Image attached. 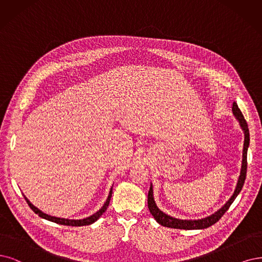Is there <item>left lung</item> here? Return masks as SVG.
<instances>
[{
  "label": "left lung",
  "mask_w": 262,
  "mask_h": 262,
  "mask_svg": "<svg viewBox=\"0 0 262 262\" xmlns=\"http://www.w3.org/2000/svg\"><path fill=\"white\" fill-rule=\"evenodd\" d=\"M232 112H233V115L235 116V119L238 121L239 126L242 130L244 132V147H243V156H242V167H241V172L237 179V183L235 190L233 192V194L231 195V198L226 202V204L220 207L217 211H215L214 214H211L205 218H201V219H193V220H188V219H178L175 217H171L165 212H163L157 205L156 201H154V195H153V186L152 183L150 185V190L148 193V207L151 212V215L154 217L158 221V224L167 227V228H172V229H183V230H202V229H206L214 224L224 216L225 212L229 209L232 203L234 202L236 196L239 194V192L244 186V182L246 179V170H247V150L249 147V130H248V125L244 119V115L242 114L238 105L236 102H233V106H232Z\"/></svg>",
  "instance_id": "obj_1"
}]
</instances>
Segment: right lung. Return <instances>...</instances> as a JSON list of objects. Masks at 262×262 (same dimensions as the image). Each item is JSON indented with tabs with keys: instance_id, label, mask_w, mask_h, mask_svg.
Segmentation results:
<instances>
[{
	"instance_id": "1",
	"label": "right lung",
	"mask_w": 262,
	"mask_h": 262,
	"mask_svg": "<svg viewBox=\"0 0 262 262\" xmlns=\"http://www.w3.org/2000/svg\"><path fill=\"white\" fill-rule=\"evenodd\" d=\"M112 187H113V186H112ZM112 187H111V189H110L109 195H108V198H106L103 206H102L99 210H97V211L95 212V214H93L92 216L86 217V218H84V219H66V218H59V217H55V216L47 215V214H45V212H43L42 210L38 209L37 207H35V206L32 204V203L27 199V196H26L25 194H24V198H25V200L27 201L28 205L30 206V208L35 212L36 215L40 216L41 218L46 219V220H48V221H52V222H56V224H58V225L71 226V227H82V226H89V225L94 224V222L98 220L99 217L106 210V208H108V206H109V203H110L111 196H112Z\"/></svg>"
}]
</instances>
